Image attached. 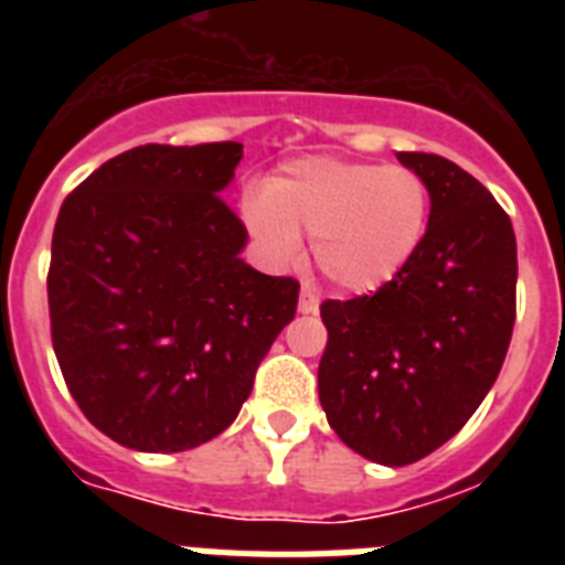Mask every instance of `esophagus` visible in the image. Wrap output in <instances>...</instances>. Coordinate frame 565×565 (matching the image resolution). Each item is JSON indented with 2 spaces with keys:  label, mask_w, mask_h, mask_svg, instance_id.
<instances>
[{
  "label": "esophagus",
  "mask_w": 565,
  "mask_h": 565,
  "mask_svg": "<svg viewBox=\"0 0 565 565\" xmlns=\"http://www.w3.org/2000/svg\"><path fill=\"white\" fill-rule=\"evenodd\" d=\"M299 310H301V313H317V310H319V292L313 290V287H301Z\"/></svg>",
  "instance_id": "esophagus-1"
}]
</instances>
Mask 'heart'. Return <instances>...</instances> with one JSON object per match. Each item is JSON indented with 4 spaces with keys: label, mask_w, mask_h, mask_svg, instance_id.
Returning a JSON list of instances; mask_svg holds the SVG:
<instances>
[{
    "label": "heart",
    "mask_w": 565,
    "mask_h": 565,
    "mask_svg": "<svg viewBox=\"0 0 565 565\" xmlns=\"http://www.w3.org/2000/svg\"><path fill=\"white\" fill-rule=\"evenodd\" d=\"M239 216L275 266H290L310 234L319 273L349 292H375L407 269L430 222V190L398 163L310 154L248 188Z\"/></svg>",
    "instance_id": "b5f03b06"
}]
</instances>
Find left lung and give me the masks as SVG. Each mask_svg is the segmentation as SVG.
I'll return each instance as SVG.
<instances>
[{"mask_svg": "<svg viewBox=\"0 0 565 565\" xmlns=\"http://www.w3.org/2000/svg\"><path fill=\"white\" fill-rule=\"evenodd\" d=\"M430 190L419 252L395 281L326 301L319 402L337 437L381 466H407L455 437L490 393L516 322V234L457 163L398 152Z\"/></svg>", "mask_w": 565, "mask_h": 565, "instance_id": "1", "label": "left lung"}]
</instances>
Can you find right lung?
<instances>
[{
	"instance_id": "1",
	"label": "right lung",
	"mask_w": 565,
	"mask_h": 565,
	"mask_svg": "<svg viewBox=\"0 0 565 565\" xmlns=\"http://www.w3.org/2000/svg\"><path fill=\"white\" fill-rule=\"evenodd\" d=\"M243 143L137 146L66 195L52 234L57 366L87 419L135 451H188L228 428L296 317L299 281L239 257L220 193Z\"/></svg>"
}]
</instances>
